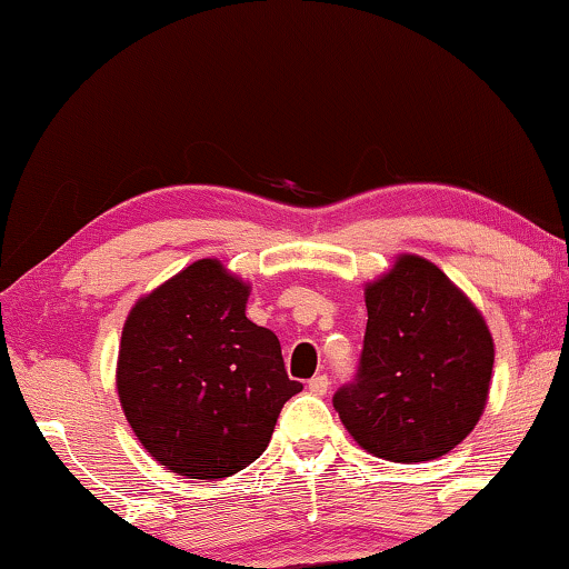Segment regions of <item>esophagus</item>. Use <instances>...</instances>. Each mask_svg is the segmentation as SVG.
I'll use <instances>...</instances> for the list:
<instances>
[{
    "instance_id": "obj_1",
    "label": "esophagus",
    "mask_w": 569,
    "mask_h": 569,
    "mask_svg": "<svg viewBox=\"0 0 569 569\" xmlns=\"http://www.w3.org/2000/svg\"><path fill=\"white\" fill-rule=\"evenodd\" d=\"M308 391L316 393V396H323L329 391V376H313L308 380Z\"/></svg>"
}]
</instances>
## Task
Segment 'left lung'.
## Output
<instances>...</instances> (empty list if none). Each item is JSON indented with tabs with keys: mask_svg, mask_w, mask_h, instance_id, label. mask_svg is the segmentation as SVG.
Segmentation results:
<instances>
[{
	"mask_svg": "<svg viewBox=\"0 0 569 569\" xmlns=\"http://www.w3.org/2000/svg\"><path fill=\"white\" fill-rule=\"evenodd\" d=\"M365 306L360 368L333 393V409L386 461L446 456L487 403L495 341L485 318L435 263L411 253L365 287Z\"/></svg>",
	"mask_w": 569,
	"mask_h": 569,
	"instance_id": "1",
	"label": "left lung"
}]
</instances>
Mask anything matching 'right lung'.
Masks as SVG:
<instances>
[{
  "instance_id": "add662e5",
  "label": "right lung",
  "mask_w": 569,
  "mask_h": 569,
  "mask_svg": "<svg viewBox=\"0 0 569 569\" xmlns=\"http://www.w3.org/2000/svg\"><path fill=\"white\" fill-rule=\"evenodd\" d=\"M251 287L217 259L144 295L123 323L116 386L131 430L160 466L224 479L267 450L284 401L302 391L274 331L246 318Z\"/></svg>"
}]
</instances>
